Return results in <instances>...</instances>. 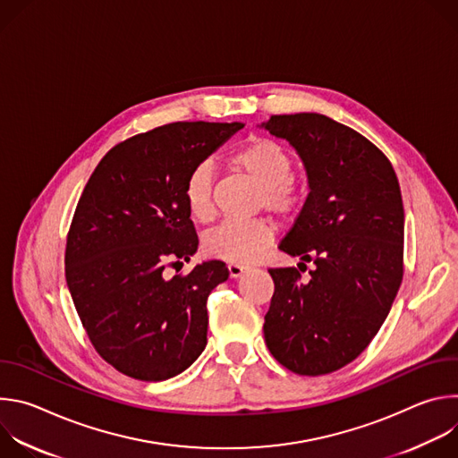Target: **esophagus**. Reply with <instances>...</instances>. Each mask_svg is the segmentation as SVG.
<instances>
[{
  "instance_id": "obj_1",
  "label": "esophagus",
  "mask_w": 458,
  "mask_h": 458,
  "mask_svg": "<svg viewBox=\"0 0 458 458\" xmlns=\"http://www.w3.org/2000/svg\"><path fill=\"white\" fill-rule=\"evenodd\" d=\"M228 272H230V277H232V279H237V277H241L242 274L248 272V267L239 265V263H230V265H228Z\"/></svg>"
}]
</instances>
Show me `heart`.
Here are the masks:
<instances>
[{
  "label": "heart",
  "mask_w": 458,
  "mask_h": 458,
  "mask_svg": "<svg viewBox=\"0 0 458 458\" xmlns=\"http://www.w3.org/2000/svg\"><path fill=\"white\" fill-rule=\"evenodd\" d=\"M232 163L263 188V205L276 216L286 217L301 208L302 190L292 179V157L279 143L265 138L251 140L233 154ZM212 181L214 172L208 163L195 165L186 175L182 199L193 221L205 223L212 217ZM272 239L274 230L265 219L225 221L205 237V250L230 263H250Z\"/></svg>",
  "instance_id": "heart-1"
}]
</instances>
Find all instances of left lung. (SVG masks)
Masks as SVG:
<instances>
[{"label": "left lung", "mask_w": 458, "mask_h": 458, "mask_svg": "<svg viewBox=\"0 0 458 458\" xmlns=\"http://www.w3.org/2000/svg\"><path fill=\"white\" fill-rule=\"evenodd\" d=\"M259 128L286 140L304 165L308 198L279 250L315 265L308 281L297 268L268 270L265 341L293 373H332L366 350L403 283L399 179L373 143L322 114L272 115Z\"/></svg>", "instance_id": "left-lung-1"}]
</instances>
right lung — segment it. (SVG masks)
<instances>
[{"instance_id":"add662e5","label":"right lung","mask_w":458,"mask_h":458,"mask_svg":"<svg viewBox=\"0 0 458 458\" xmlns=\"http://www.w3.org/2000/svg\"><path fill=\"white\" fill-rule=\"evenodd\" d=\"M242 126H157L115 145L81 193L64 253L67 286L98 353L128 377L166 380L207 346V301L228 268L205 260L184 277L163 272L199 244L182 199L186 175Z\"/></svg>"}]
</instances>
